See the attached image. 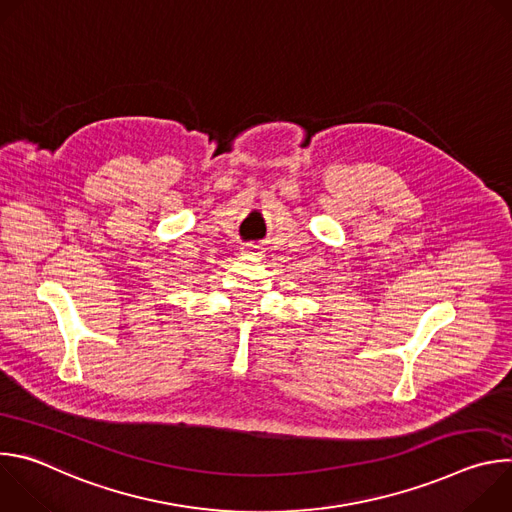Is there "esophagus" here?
I'll return each mask as SVG.
<instances>
[{
    "mask_svg": "<svg viewBox=\"0 0 512 512\" xmlns=\"http://www.w3.org/2000/svg\"><path fill=\"white\" fill-rule=\"evenodd\" d=\"M243 255H249V257H257V255H261L263 251L259 249V245H253V243H249V245H243Z\"/></svg>",
    "mask_w": 512,
    "mask_h": 512,
    "instance_id": "34e87169",
    "label": "esophagus"
}]
</instances>
